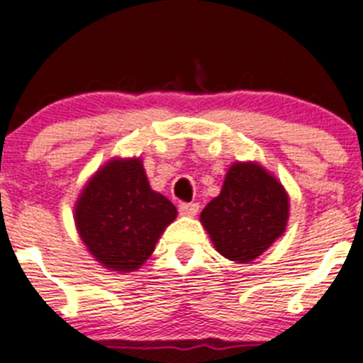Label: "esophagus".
I'll use <instances>...</instances> for the list:
<instances>
[{
  "mask_svg": "<svg viewBox=\"0 0 363 363\" xmlns=\"http://www.w3.org/2000/svg\"><path fill=\"white\" fill-rule=\"evenodd\" d=\"M178 210H180L182 215H186V217H194V215L199 211V204H197V203H180Z\"/></svg>",
  "mask_w": 363,
  "mask_h": 363,
  "instance_id": "1",
  "label": "esophagus"
}]
</instances>
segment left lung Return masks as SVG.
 Here are the masks:
<instances>
[{"label":"left lung","mask_w":363,"mask_h":363,"mask_svg":"<svg viewBox=\"0 0 363 363\" xmlns=\"http://www.w3.org/2000/svg\"><path fill=\"white\" fill-rule=\"evenodd\" d=\"M288 211L281 183L257 164L236 162L220 194L204 206L201 222L222 256L249 263L284 233Z\"/></svg>","instance_id":"left-lung-1"}]
</instances>
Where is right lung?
<instances>
[{
  "label": "right lung",
  "instance_id": "right-lung-1",
  "mask_svg": "<svg viewBox=\"0 0 363 363\" xmlns=\"http://www.w3.org/2000/svg\"><path fill=\"white\" fill-rule=\"evenodd\" d=\"M177 208L150 189L139 159L106 164L82 190L75 224L89 252L114 272H132L152 256Z\"/></svg>",
  "mask_w": 363,
  "mask_h": 363
}]
</instances>
